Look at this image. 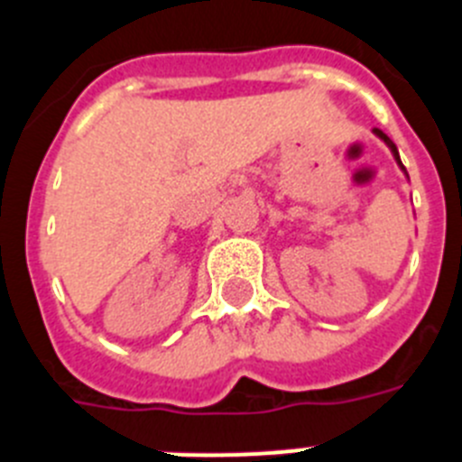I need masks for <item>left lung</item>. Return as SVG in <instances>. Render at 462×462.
I'll return each mask as SVG.
<instances>
[{
  "instance_id": "obj_1",
  "label": "left lung",
  "mask_w": 462,
  "mask_h": 462,
  "mask_svg": "<svg viewBox=\"0 0 462 462\" xmlns=\"http://www.w3.org/2000/svg\"><path fill=\"white\" fill-rule=\"evenodd\" d=\"M373 132H374V136H377V138H382V141L386 143V145H389V150H391V152H393V159H395V162H398L400 171H402V173L407 175V169H405V166H402V162H400V154H398V148H395V143L391 141V138L386 136V134H383L382 129H373ZM407 180H410V175H407Z\"/></svg>"
}]
</instances>
